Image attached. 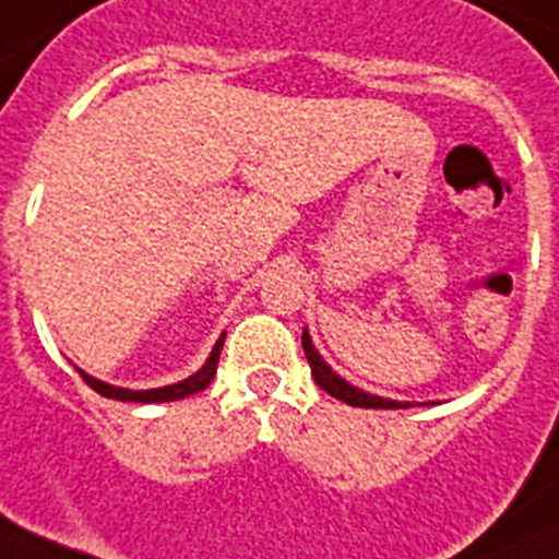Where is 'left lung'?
<instances>
[{"mask_svg":"<svg viewBox=\"0 0 559 559\" xmlns=\"http://www.w3.org/2000/svg\"><path fill=\"white\" fill-rule=\"evenodd\" d=\"M301 344H304V352H307L309 369H312L316 383L323 389V392H330L332 397H337V401L349 403V406H360V409H409L412 406L409 401H389V397L372 395V392H364V389L352 386L349 381H344V378H341V374H337L335 369L321 358V352H318L316 344H312L307 326H304Z\"/></svg>","mask_w":559,"mask_h":559,"instance_id":"1","label":"left lung"}]
</instances>
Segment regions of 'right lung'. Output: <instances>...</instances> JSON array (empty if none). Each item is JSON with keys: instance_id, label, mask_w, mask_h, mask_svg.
<instances>
[{"instance_id": "obj_1", "label": "right lung", "mask_w": 559, "mask_h": 559, "mask_svg": "<svg viewBox=\"0 0 559 559\" xmlns=\"http://www.w3.org/2000/svg\"><path fill=\"white\" fill-rule=\"evenodd\" d=\"M224 337H227V332H222V337L215 341L213 352H210V358L204 360V367H201L199 372H192L190 378H185V381H178V383H170V386H158V389H124V386H112V383L98 381V378H93V374H87V372H84V369H79V374H82L84 381H87V386L96 389L98 395L112 397V401H128V403H167V401H181V397H190V395H195V392H201V389H207V386H210V381H213V374H215V367H218V355H222Z\"/></svg>"}]
</instances>
